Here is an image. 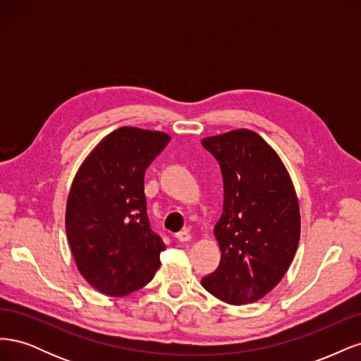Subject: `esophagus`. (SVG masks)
<instances>
[{
	"label": "esophagus",
	"mask_w": 361,
	"mask_h": 361,
	"mask_svg": "<svg viewBox=\"0 0 361 361\" xmlns=\"http://www.w3.org/2000/svg\"><path fill=\"white\" fill-rule=\"evenodd\" d=\"M176 239L179 243H188L191 241V235L188 231H180L179 233H176Z\"/></svg>",
	"instance_id": "1"
}]
</instances>
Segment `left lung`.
I'll return each mask as SVG.
<instances>
[{
  "label": "left lung",
  "instance_id": "left-lung-1",
  "mask_svg": "<svg viewBox=\"0 0 361 361\" xmlns=\"http://www.w3.org/2000/svg\"><path fill=\"white\" fill-rule=\"evenodd\" d=\"M202 145L220 164L224 185L214 227L221 262L202 285L227 304L255 302L279 285L298 248L297 192L277 152L253 130H228Z\"/></svg>",
  "mask_w": 361,
  "mask_h": 361
}]
</instances>
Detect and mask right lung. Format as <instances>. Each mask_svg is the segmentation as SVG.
Returning <instances> with one entry per match:
<instances>
[{"label":"right lung","instance_id":"add662e5","mask_svg":"<svg viewBox=\"0 0 361 361\" xmlns=\"http://www.w3.org/2000/svg\"><path fill=\"white\" fill-rule=\"evenodd\" d=\"M170 135L122 126L104 137L76 171L66 235L80 274L108 297H125L154 279L166 250L150 228L145 173Z\"/></svg>","mask_w":361,"mask_h":361}]
</instances>
